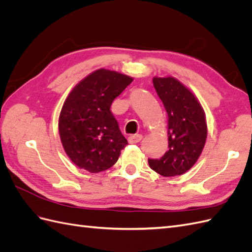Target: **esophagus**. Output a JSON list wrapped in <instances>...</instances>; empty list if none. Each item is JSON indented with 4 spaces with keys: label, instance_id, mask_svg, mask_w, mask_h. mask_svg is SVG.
<instances>
[{
    "label": "esophagus",
    "instance_id": "34e87169",
    "mask_svg": "<svg viewBox=\"0 0 252 252\" xmlns=\"http://www.w3.org/2000/svg\"><path fill=\"white\" fill-rule=\"evenodd\" d=\"M142 134H139V133H136V134H131V135H129L128 136V142L130 143V144H134V143H139L141 140H142Z\"/></svg>",
    "mask_w": 252,
    "mask_h": 252
}]
</instances>
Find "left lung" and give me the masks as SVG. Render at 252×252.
<instances>
[{
	"label": "left lung",
	"mask_w": 252,
	"mask_h": 252,
	"mask_svg": "<svg viewBox=\"0 0 252 252\" xmlns=\"http://www.w3.org/2000/svg\"><path fill=\"white\" fill-rule=\"evenodd\" d=\"M168 116V150L161 158H148V164L163 177L187 172L199 159L207 139L205 111L197 97L173 77L152 79Z\"/></svg>",
	"instance_id": "obj_1"
}]
</instances>
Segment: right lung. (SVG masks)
Returning <instances> with one entry per match:
<instances>
[{
  "label": "right lung",
  "mask_w": 252,
  "mask_h": 252,
  "mask_svg": "<svg viewBox=\"0 0 252 252\" xmlns=\"http://www.w3.org/2000/svg\"><path fill=\"white\" fill-rule=\"evenodd\" d=\"M133 81L101 68L73 87L59 117V133L66 155L79 168L97 173L117 163L128 145L110 110L114 98Z\"/></svg>",
  "instance_id": "right-lung-1"
}]
</instances>
